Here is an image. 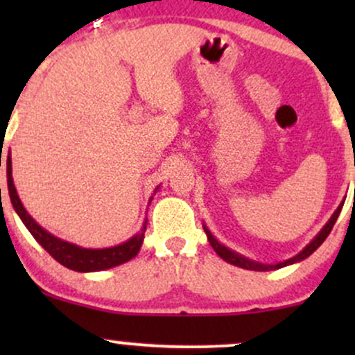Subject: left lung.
I'll list each match as a JSON object with an SVG mask.
<instances>
[{
    "label": "left lung",
    "mask_w": 355,
    "mask_h": 355,
    "mask_svg": "<svg viewBox=\"0 0 355 355\" xmlns=\"http://www.w3.org/2000/svg\"><path fill=\"white\" fill-rule=\"evenodd\" d=\"M344 202H345V200H344ZM344 202H342L340 205L337 207V210L334 211L332 217L329 218V222L325 223V225L322 227V230L319 232V234H317L315 237H313V239L311 240V243H307V245H305V247L302 248V250L299 252V254L292 257V259L284 260V262H279V263H260V262H255V260L247 259V257L240 255V254H237V252L230 250L229 247L223 245V243H220L218 240L214 237V234H211V232L209 230V227H207V225H203V230H205L207 239H209V242H210L211 248H214V250L217 252V255L220 257V259H223V260H225V262L232 263V266H237V267L247 268V270H257V272L277 270V268H282V267L292 266V263L302 262L304 259H307L309 255H312L313 252H315L317 248H319V247L322 245V243H324V240L327 239V235H329V234H331V230H332L334 223H336V222H337V218H339V214H340L342 207H344Z\"/></svg>",
    "instance_id": "1"
}]
</instances>
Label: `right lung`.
Here are the masks:
<instances>
[{"instance_id":"add662e5","label":"right lung","mask_w":355,"mask_h":355,"mask_svg":"<svg viewBox=\"0 0 355 355\" xmlns=\"http://www.w3.org/2000/svg\"><path fill=\"white\" fill-rule=\"evenodd\" d=\"M6 177L8 191H10V198L11 203H13L15 211L18 214V217L21 218L24 227H26V229L30 230V234L33 235L36 242H38L40 245L56 260V262H60L61 266L76 272H100L107 270V268L121 266V263L128 262L133 257H137L138 252H140V247L145 239L146 220L138 234L130 237L126 242L120 243V245L108 248H83L76 245V243L55 237L50 232L44 230L40 223H36V220L28 214L26 209L23 207L21 200H19L18 191L15 189L13 175H11V153H8ZM157 190L158 187L155 189V191ZM152 198H150V202H152Z\"/></svg>"}]
</instances>
